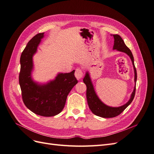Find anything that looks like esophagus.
Returning a JSON list of instances; mask_svg holds the SVG:
<instances>
[{
  "mask_svg": "<svg viewBox=\"0 0 154 154\" xmlns=\"http://www.w3.org/2000/svg\"><path fill=\"white\" fill-rule=\"evenodd\" d=\"M74 75H75V77L78 80H80L83 77V72L82 71V69H80V68L76 69L75 71V73H74Z\"/></svg>",
  "mask_w": 154,
  "mask_h": 154,
  "instance_id": "34e87169",
  "label": "esophagus"
}]
</instances>
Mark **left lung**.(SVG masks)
I'll list each match as a JSON object with an SVG mask.
<instances>
[{
	"label": "left lung",
	"mask_w": 154,
	"mask_h": 154,
	"mask_svg": "<svg viewBox=\"0 0 154 154\" xmlns=\"http://www.w3.org/2000/svg\"><path fill=\"white\" fill-rule=\"evenodd\" d=\"M113 36L114 38V44L113 49L127 54L132 60L134 69V73H135L134 80H135V83H136L137 80V71H136V67H135L134 57L131 51H130L127 46L125 45L123 40L122 38V37H121L119 35H113ZM83 81L87 86L86 95H87V103H88V106H89V109H91V110L92 111V112L93 114H94L95 115L100 116V117H101V118H114L116 116H118V115H119L121 113L123 112L124 110L127 108L130 103H132V101L134 98L135 94H136V86H135L134 91L132 93L131 97H130V99L127 103L122 106L110 107L102 103L101 100L98 98V97L97 96L96 94L95 93L94 87H93L92 83L91 82L89 74H88V72H86L85 76L84 77V78H83Z\"/></svg>",
	"instance_id": "obj_1"
}]
</instances>
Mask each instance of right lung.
I'll use <instances>...</instances> for the list:
<instances>
[{
    "label": "right lung",
    "mask_w": 154,
    "mask_h": 154,
    "mask_svg": "<svg viewBox=\"0 0 154 154\" xmlns=\"http://www.w3.org/2000/svg\"><path fill=\"white\" fill-rule=\"evenodd\" d=\"M44 37L38 33L29 41L20 57L19 84L22 100L32 112L45 117H51L61 112L64 108L67 95L78 83L74 70L69 73H60L55 80L45 85H38L32 81V56Z\"/></svg>",
    "instance_id": "obj_1"
}]
</instances>
